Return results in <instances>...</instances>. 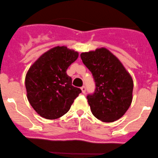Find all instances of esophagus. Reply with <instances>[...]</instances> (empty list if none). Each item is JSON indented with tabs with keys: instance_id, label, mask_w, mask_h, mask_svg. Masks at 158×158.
<instances>
[{
	"instance_id": "esophagus-1",
	"label": "esophagus",
	"mask_w": 158,
	"mask_h": 158,
	"mask_svg": "<svg viewBox=\"0 0 158 158\" xmlns=\"http://www.w3.org/2000/svg\"><path fill=\"white\" fill-rule=\"evenodd\" d=\"M81 91H82V93L83 94H85V86H82L81 88Z\"/></svg>"
}]
</instances>
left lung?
<instances>
[{"label": "left lung", "instance_id": "obj_1", "mask_svg": "<svg viewBox=\"0 0 158 158\" xmlns=\"http://www.w3.org/2000/svg\"><path fill=\"white\" fill-rule=\"evenodd\" d=\"M81 57L96 83L94 94L87 97L92 114L103 122L120 119L132 102L131 75L121 61L104 47L83 52Z\"/></svg>", "mask_w": 158, "mask_h": 158}]
</instances>
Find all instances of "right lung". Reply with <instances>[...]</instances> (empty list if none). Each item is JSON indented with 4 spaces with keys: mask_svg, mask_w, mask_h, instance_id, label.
<instances>
[{
    "mask_svg": "<svg viewBox=\"0 0 158 158\" xmlns=\"http://www.w3.org/2000/svg\"><path fill=\"white\" fill-rule=\"evenodd\" d=\"M67 46H56L43 54L25 77L27 97L39 115L54 120L66 114L81 90L72 85L67 69L78 57Z\"/></svg>",
    "mask_w": 158,
    "mask_h": 158,
    "instance_id": "obj_1",
    "label": "right lung"
}]
</instances>
